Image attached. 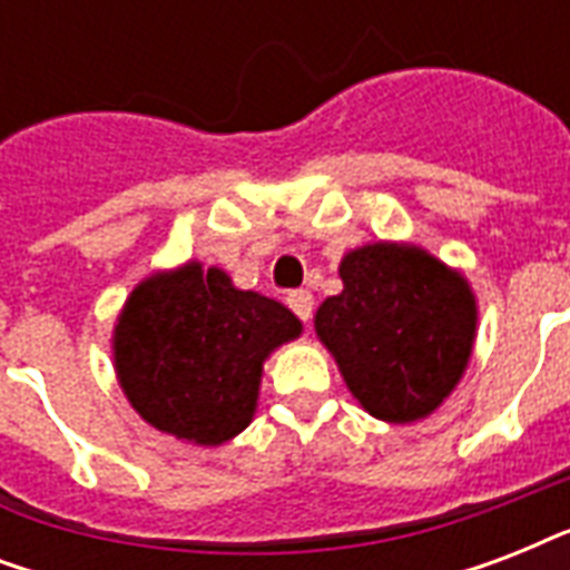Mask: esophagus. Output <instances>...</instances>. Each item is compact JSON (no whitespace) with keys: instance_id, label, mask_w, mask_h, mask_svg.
<instances>
[{"instance_id":"obj_1","label":"esophagus","mask_w":570,"mask_h":570,"mask_svg":"<svg viewBox=\"0 0 570 570\" xmlns=\"http://www.w3.org/2000/svg\"><path fill=\"white\" fill-rule=\"evenodd\" d=\"M286 304H289V311L298 316L302 322L311 320L313 313V295L307 289H293V293L286 295Z\"/></svg>"}]
</instances>
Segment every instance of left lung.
I'll use <instances>...</instances> for the list:
<instances>
[{
  "instance_id": "8db88e82",
  "label": "left lung",
  "mask_w": 570,
  "mask_h": 570,
  "mask_svg": "<svg viewBox=\"0 0 570 570\" xmlns=\"http://www.w3.org/2000/svg\"><path fill=\"white\" fill-rule=\"evenodd\" d=\"M343 293L316 311V337L352 396L384 423L423 420L450 396L476 340L461 272L416 245L375 242L340 263Z\"/></svg>"
}]
</instances>
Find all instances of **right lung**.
<instances>
[{
  "mask_svg": "<svg viewBox=\"0 0 570 570\" xmlns=\"http://www.w3.org/2000/svg\"><path fill=\"white\" fill-rule=\"evenodd\" d=\"M298 334L289 307L236 289L227 272L191 259L129 293L111 352L141 420L180 441L218 446L248 429L266 357Z\"/></svg>",
  "mask_w": 570,
  "mask_h": 570,
  "instance_id": "1",
  "label": "right lung"
}]
</instances>
